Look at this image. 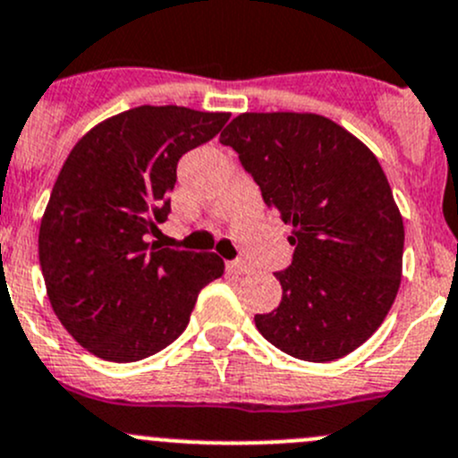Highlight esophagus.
<instances>
[{"label": "esophagus", "mask_w": 458, "mask_h": 458, "mask_svg": "<svg viewBox=\"0 0 458 458\" xmlns=\"http://www.w3.org/2000/svg\"><path fill=\"white\" fill-rule=\"evenodd\" d=\"M225 268L234 275H242V273H248V270H250V266L242 259H234V261H228V264H225Z\"/></svg>", "instance_id": "1"}]
</instances>
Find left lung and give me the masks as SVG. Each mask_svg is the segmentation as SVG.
Returning a JSON list of instances; mask_svg holds the SVG:
<instances>
[{"label": "left lung", "instance_id": "1", "mask_svg": "<svg viewBox=\"0 0 458 458\" xmlns=\"http://www.w3.org/2000/svg\"><path fill=\"white\" fill-rule=\"evenodd\" d=\"M266 206L291 225L282 301L255 315L261 335L309 362L347 356L396 300L405 228L378 158L318 114H242L221 131Z\"/></svg>", "mask_w": 458, "mask_h": 458}]
</instances>
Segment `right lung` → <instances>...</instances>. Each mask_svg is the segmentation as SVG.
I'll return each mask as SVG.
<instances>
[{
	"label": "right lung",
	"instance_id": "add662e5",
	"mask_svg": "<svg viewBox=\"0 0 458 458\" xmlns=\"http://www.w3.org/2000/svg\"><path fill=\"white\" fill-rule=\"evenodd\" d=\"M230 114L136 106L100 123L71 149L39 225V266L66 331L93 356L136 362L176 340L215 252L158 248L179 158L208 143Z\"/></svg>",
	"mask_w": 458,
	"mask_h": 458
}]
</instances>
